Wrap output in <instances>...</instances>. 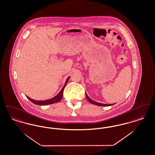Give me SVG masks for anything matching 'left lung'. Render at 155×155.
I'll use <instances>...</instances> for the list:
<instances>
[{
  "mask_svg": "<svg viewBox=\"0 0 155 155\" xmlns=\"http://www.w3.org/2000/svg\"><path fill=\"white\" fill-rule=\"evenodd\" d=\"M85 95L87 97V100L92 104H93L94 105H99V106H110V105H114V104H101V103H99L97 102H96L94 101H93L91 99L90 97H89V96L87 95V93H85Z\"/></svg>",
  "mask_w": 155,
  "mask_h": 155,
  "instance_id": "obj_1",
  "label": "left lung"
}]
</instances>
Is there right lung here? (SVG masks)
I'll use <instances>...</instances> for the list:
<instances>
[{"label":"right lung","mask_w":155,"mask_h":155,"mask_svg":"<svg viewBox=\"0 0 155 155\" xmlns=\"http://www.w3.org/2000/svg\"><path fill=\"white\" fill-rule=\"evenodd\" d=\"M69 78L70 77H68V78H67V80L66 81V82L64 84V85L63 86V87H62L61 91L59 92V93H58L56 96H55L54 97L51 99L49 100H44V101H37V100H35L31 99L30 97H27V98L29 100L31 101L32 103H33L34 104H37V105H48V104H54L55 103H57L58 101H59L60 100H61L62 99V97H63V91H64V87H66L68 82V80H69Z\"/></svg>","instance_id":"right-lung-1"}]
</instances>
